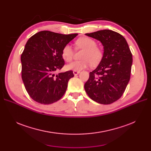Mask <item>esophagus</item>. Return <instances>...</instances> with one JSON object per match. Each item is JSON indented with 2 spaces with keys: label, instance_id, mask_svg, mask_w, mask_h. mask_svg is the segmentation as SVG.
Returning <instances> with one entry per match:
<instances>
[{
  "label": "esophagus",
  "instance_id": "obj_1",
  "mask_svg": "<svg viewBox=\"0 0 151 151\" xmlns=\"http://www.w3.org/2000/svg\"><path fill=\"white\" fill-rule=\"evenodd\" d=\"M73 73H74V74L75 76H76V75H77V74H79V73H80V71L74 70V71H73Z\"/></svg>",
  "mask_w": 151,
  "mask_h": 151
}]
</instances>
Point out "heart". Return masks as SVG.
I'll use <instances>...</instances> for the list:
<instances>
[{
    "instance_id": "1",
    "label": "heart",
    "mask_w": 151,
    "mask_h": 151,
    "mask_svg": "<svg viewBox=\"0 0 151 151\" xmlns=\"http://www.w3.org/2000/svg\"><path fill=\"white\" fill-rule=\"evenodd\" d=\"M96 42L92 38L84 36L77 39L75 45L77 48L83 49L80 60L72 62L66 67L68 70L80 71L89 66L97 65L102 60L103 57V49L96 45ZM62 56L65 61L70 62L74 57V50L69 45H65L62 48Z\"/></svg>"
}]
</instances>
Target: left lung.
<instances>
[{"label":"left lung","mask_w":151,"mask_h":151,"mask_svg":"<svg viewBox=\"0 0 151 151\" xmlns=\"http://www.w3.org/2000/svg\"><path fill=\"white\" fill-rule=\"evenodd\" d=\"M86 35L102 43L104 54L98 67L89 73L85 91L93 101L111 104L122 97L130 81L132 54L125 38L117 32L104 29Z\"/></svg>","instance_id":"8db88e82"}]
</instances>
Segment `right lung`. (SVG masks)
Masks as SVG:
<instances>
[{
	"mask_svg": "<svg viewBox=\"0 0 151 151\" xmlns=\"http://www.w3.org/2000/svg\"><path fill=\"white\" fill-rule=\"evenodd\" d=\"M78 35H62L49 31L35 34L28 40L21 56V77L26 90L34 101L50 104L64 95L72 70L55 74L65 65L63 47Z\"/></svg>",
	"mask_w": 151,
	"mask_h": 151,
	"instance_id": "add662e5",
	"label": "right lung"
}]
</instances>
